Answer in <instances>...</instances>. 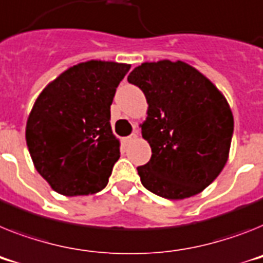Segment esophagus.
I'll use <instances>...</instances> for the list:
<instances>
[{"instance_id":"esophagus-1","label":"esophagus","mask_w":263,"mask_h":263,"mask_svg":"<svg viewBox=\"0 0 263 263\" xmlns=\"http://www.w3.org/2000/svg\"><path fill=\"white\" fill-rule=\"evenodd\" d=\"M135 139H138V131H136L135 129V132H134V134H132V135H129V136H127V138H125V142H132V140H135Z\"/></svg>"}]
</instances>
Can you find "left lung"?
I'll return each instance as SVG.
<instances>
[{
	"label": "left lung",
	"mask_w": 263,
	"mask_h": 263,
	"mask_svg": "<svg viewBox=\"0 0 263 263\" xmlns=\"http://www.w3.org/2000/svg\"><path fill=\"white\" fill-rule=\"evenodd\" d=\"M128 81L143 90L148 104L140 127L152 156L138 167L142 184L170 200L202 193L230 154L234 118L224 95L180 60L143 63Z\"/></svg>",
	"instance_id": "left-lung-1"
}]
</instances>
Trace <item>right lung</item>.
Returning <instances> with one entry per match:
<instances>
[{
    "mask_svg": "<svg viewBox=\"0 0 263 263\" xmlns=\"http://www.w3.org/2000/svg\"><path fill=\"white\" fill-rule=\"evenodd\" d=\"M131 65L89 60L68 68L39 95L25 139L34 168L56 193L92 195L107 186L120 158L111 104Z\"/></svg>",
    "mask_w": 263,
    "mask_h": 263,
    "instance_id": "add662e5",
    "label": "right lung"
}]
</instances>
